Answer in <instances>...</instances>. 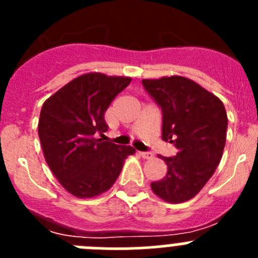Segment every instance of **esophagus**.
Here are the masks:
<instances>
[{"instance_id": "esophagus-1", "label": "esophagus", "mask_w": 258, "mask_h": 258, "mask_svg": "<svg viewBox=\"0 0 258 258\" xmlns=\"http://www.w3.org/2000/svg\"><path fill=\"white\" fill-rule=\"evenodd\" d=\"M140 155L143 159H146V160H150V159L154 157V154H152V152H140Z\"/></svg>"}]
</instances>
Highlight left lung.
I'll return each instance as SVG.
<instances>
[{
    "instance_id": "obj_1",
    "label": "left lung",
    "mask_w": 258,
    "mask_h": 258,
    "mask_svg": "<svg viewBox=\"0 0 258 258\" xmlns=\"http://www.w3.org/2000/svg\"><path fill=\"white\" fill-rule=\"evenodd\" d=\"M142 84L163 109L161 138L177 147L174 157L160 156L168 172L151 188L166 203L187 202L220 164L226 143V109L220 98L187 77L143 79Z\"/></svg>"
}]
</instances>
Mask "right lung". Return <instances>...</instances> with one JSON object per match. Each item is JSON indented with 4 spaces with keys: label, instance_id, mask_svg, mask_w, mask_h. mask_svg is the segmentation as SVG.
Segmentation results:
<instances>
[{
    "label": "right lung",
    "instance_id": "obj_1",
    "mask_svg": "<svg viewBox=\"0 0 258 258\" xmlns=\"http://www.w3.org/2000/svg\"><path fill=\"white\" fill-rule=\"evenodd\" d=\"M132 77L89 72L76 77L42 104L38 120L45 160L59 183L80 199L95 198L112 187L132 146L103 142L104 112Z\"/></svg>",
    "mask_w": 258,
    "mask_h": 258
}]
</instances>
